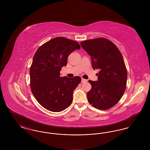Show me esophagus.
I'll list each match as a JSON object with an SVG mask.
<instances>
[{"mask_svg": "<svg viewBox=\"0 0 150 150\" xmlns=\"http://www.w3.org/2000/svg\"><path fill=\"white\" fill-rule=\"evenodd\" d=\"M87 81L88 80L86 79L83 78L81 79V83H86V82H87Z\"/></svg>", "mask_w": 150, "mask_h": 150, "instance_id": "1", "label": "esophagus"}]
</instances>
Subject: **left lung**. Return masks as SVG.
<instances>
[{"label":"left lung","mask_w":150,"mask_h":150,"mask_svg":"<svg viewBox=\"0 0 150 150\" xmlns=\"http://www.w3.org/2000/svg\"><path fill=\"white\" fill-rule=\"evenodd\" d=\"M80 45L91 56L93 69H99L98 81L89 80L92 88L87 93L90 104L100 110L114 106L127 86V70L121 52L114 43L103 38L81 42Z\"/></svg>","instance_id":"1"}]
</instances>
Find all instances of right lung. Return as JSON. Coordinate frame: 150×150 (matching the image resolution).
I'll use <instances>...</instances> for the list:
<instances>
[{
    "label": "right lung",
    "mask_w": 150,
    "mask_h": 150,
    "mask_svg": "<svg viewBox=\"0 0 150 150\" xmlns=\"http://www.w3.org/2000/svg\"><path fill=\"white\" fill-rule=\"evenodd\" d=\"M80 49L76 42L57 37L36 50L30 69V87L36 100L44 108L58 112L71 105L74 91L81 79L78 76L61 77L60 71L67 65L72 52Z\"/></svg>",
    "instance_id": "obj_1"
}]
</instances>
